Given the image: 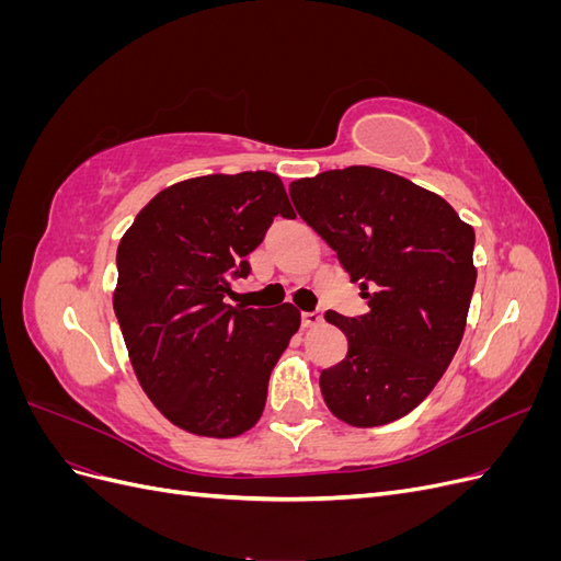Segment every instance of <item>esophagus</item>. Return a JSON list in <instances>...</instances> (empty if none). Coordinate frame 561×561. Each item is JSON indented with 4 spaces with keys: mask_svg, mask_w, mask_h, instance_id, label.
I'll return each instance as SVG.
<instances>
[{
    "mask_svg": "<svg viewBox=\"0 0 561 561\" xmlns=\"http://www.w3.org/2000/svg\"><path fill=\"white\" fill-rule=\"evenodd\" d=\"M325 320L322 311H313V313H301V328H316L320 322Z\"/></svg>",
    "mask_w": 561,
    "mask_h": 561,
    "instance_id": "34e87169",
    "label": "esophagus"
}]
</instances>
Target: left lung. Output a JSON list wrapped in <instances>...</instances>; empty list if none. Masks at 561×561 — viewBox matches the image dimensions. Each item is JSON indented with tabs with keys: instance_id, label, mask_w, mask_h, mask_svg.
Segmentation results:
<instances>
[{
	"instance_id": "left-lung-1",
	"label": "left lung",
	"mask_w": 561,
	"mask_h": 561,
	"mask_svg": "<svg viewBox=\"0 0 561 561\" xmlns=\"http://www.w3.org/2000/svg\"><path fill=\"white\" fill-rule=\"evenodd\" d=\"M290 196L369 304L360 318L325 313L348 342L346 358L320 371L325 404L355 428L410 414L463 339L472 227L443 196L371 165L295 180Z\"/></svg>"
}]
</instances>
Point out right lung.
<instances>
[{
    "label": "right lung",
    "mask_w": 561,
    "mask_h": 561,
    "mask_svg": "<svg viewBox=\"0 0 561 561\" xmlns=\"http://www.w3.org/2000/svg\"><path fill=\"white\" fill-rule=\"evenodd\" d=\"M276 215L295 217L278 175H201L165 186L116 250L114 313L147 398L178 428L239 437L260 421L268 375L299 330L293 304L229 307L231 276Z\"/></svg>",
    "instance_id": "obj_1"
}]
</instances>
